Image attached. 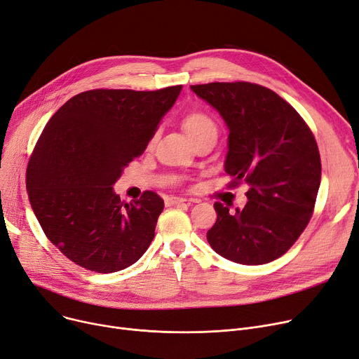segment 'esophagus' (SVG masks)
<instances>
[{
  "mask_svg": "<svg viewBox=\"0 0 359 359\" xmlns=\"http://www.w3.org/2000/svg\"><path fill=\"white\" fill-rule=\"evenodd\" d=\"M166 206H180V204H187V200L182 197H175V196H169L165 198Z\"/></svg>",
  "mask_w": 359,
  "mask_h": 359,
  "instance_id": "1",
  "label": "esophagus"
}]
</instances>
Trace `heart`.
<instances>
[{
  "instance_id": "1",
  "label": "heart",
  "mask_w": 359,
  "mask_h": 359,
  "mask_svg": "<svg viewBox=\"0 0 359 359\" xmlns=\"http://www.w3.org/2000/svg\"><path fill=\"white\" fill-rule=\"evenodd\" d=\"M181 126H182L185 134L189 135L193 143H197L206 137H212V135L217 137L216 123L208 114H204V112L196 111V112L187 114L182 118Z\"/></svg>"
}]
</instances>
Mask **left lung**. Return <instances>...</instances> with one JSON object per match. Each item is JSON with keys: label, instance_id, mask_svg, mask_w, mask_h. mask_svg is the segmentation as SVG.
Segmentation results:
<instances>
[{"label": "left lung", "instance_id": "1", "mask_svg": "<svg viewBox=\"0 0 359 359\" xmlns=\"http://www.w3.org/2000/svg\"><path fill=\"white\" fill-rule=\"evenodd\" d=\"M229 130L225 170L244 181V209L215 203L210 247L231 262L257 266L283 255L311 219L321 180L320 153L301 115L278 93L247 81L196 84Z\"/></svg>", "mask_w": 359, "mask_h": 359}]
</instances>
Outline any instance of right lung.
Listing matches in <instances>:
<instances>
[{
	"label": "right lung",
	"mask_w": 359,
	"mask_h": 359,
	"mask_svg": "<svg viewBox=\"0 0 359 359\" xmlns=\"http://www.w3.org/2000/svg\"><path fill=\"white\" fill-rule=\"evenodd\" d=\"M181 89L88 90L50 116L30 156L26 189L48 240L67 259L112 273L146 252L163 200L144 191L124 204L114 184L144 151Z\"/></svg>",
	"instance_id": "add662e5"
}]
</instances>
